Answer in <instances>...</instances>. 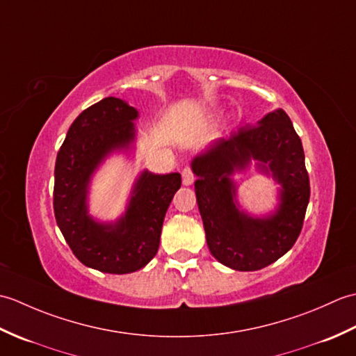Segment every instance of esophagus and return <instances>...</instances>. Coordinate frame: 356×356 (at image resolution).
Segmentation results:
<instances>
[{
    "mask_svg": "<svg viewBox=\"0 0 356 356\" xmlns=\"http://www.w3.org/2000/svg\"><path fill=\"white\" fill-rule=\"evenodd\" d=\"M182 182L185 186H190L194 184V172L190 166H185L182 170Z\"/></svg>",
    "mask_w": 356,
    "mask_h": 356,
    "instance_id": "obj_1",
    "label": "esophagus"
}]
</instances>
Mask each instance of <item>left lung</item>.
Here are the masks:
<instances>
[{
	"label": "left lung",
	"mask_w": 356,
	"mask_h": 356,
	"mask_svg": "<svg viewBox=\"0 0 356 356\" xmlns=\"http://www.w3.org/2000/svg\"><path fill=\"white\" fill-rule=\"evenodd\" d=\"M252 158L282 185L277 211L261 219L238 209L230 180L232 172L244 169ZM191 166L207 243L218 261L236 270H259L293 246L303 228L311 186L301 139L282 108L268 113L259 125L240 127L229 138L216 140Z\"/></svg>",
	"instance_id": "left-lung-1"
}]
</instances>
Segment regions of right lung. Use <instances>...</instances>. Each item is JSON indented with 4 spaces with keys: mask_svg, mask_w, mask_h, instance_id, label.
<instances>
[{
    "mask_svg": "<svg viewBox=\"0 0 356 356\" xmlns=\"http://www.w3.org/2000/svg\"><path fill=\"white\" fill-rule=\"evenodd\" d=\"M138 116V110L125 101L105 97L74 119L56 156V223L82 264L108 274H130L153 259L165 213L182 184L179 172L143 171L125 214L116 223H99L88 216L92 174L111 151L130 147L136 131L133 120Z\"/></svg>",
    "mask_w": 356,
    "mask_h": 356,
    "instance_id": "add662e5",
    "label": "right lung"
}]
</instances>
